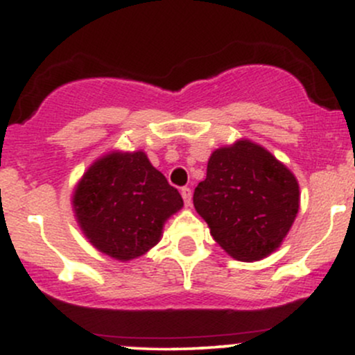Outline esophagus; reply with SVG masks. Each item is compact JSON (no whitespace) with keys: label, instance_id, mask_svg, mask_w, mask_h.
<instances>
[{"label":"esophagus","instance_id":"obj_1","mask_svg":"<svg viewBox=\"0 0 355 355\" xmlns=\"http://www.w3.org/2000/svg\"><path fill=\"white\" fill-rule=\"evenodd\" d=\"M182 197H183V202H185V205L190 207V203H191V190L189 189V187H183V189H182Z\"/></svg>","mask_w":355,"mask_h":355}]
</instances>
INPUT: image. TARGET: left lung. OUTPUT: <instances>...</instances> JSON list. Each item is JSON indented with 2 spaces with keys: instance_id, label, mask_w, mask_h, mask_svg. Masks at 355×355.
Returning a JSON list of instances; mask_svg holds the SVG:
<instances>
[{
  "instance_id": "obj_1",
  "label": "left lung",
  "mask_w": 355,
  "mask_h": 355,
  "mask_svg": "<svg viewBox=\"0 0 355 355\" xmlns=\"http://www.w3.org/2000/svg\"><path fill=\"white\" fill-rule=\"evenodd\" d=\"M294 173L250 140L211 153L193 205L230 257L254 262L279 248L299 211Z\"/></svg>"
}]
</instances>
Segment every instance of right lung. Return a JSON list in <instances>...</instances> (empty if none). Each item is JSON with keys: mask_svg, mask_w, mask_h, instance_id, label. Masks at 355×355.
<instances>
[{"mask_svg": "<svg viewBox=\"0 0 355 355\" xmlns=\"http://www.w3.org/2000/svg\"><path fill=\"white\" fill-rule=\"evenodd\" d=\"M182 207V195L144 152L105 155L73 193L76 220L92 245L121 262L157 245L165 220Z\"/></svg>", "mask_w": 355, "mask_h": 355, "instance_id": "right-lung-1", "label": "right lung"}]
</instances>
